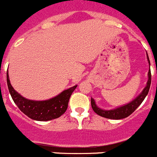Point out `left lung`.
Here are the masks:
<instances>
[{"label":"left lung","instance_id":"1","mask_svg":"<svg viewBox=\"0 0 157 157\" xmlns=\"http://www.w3.org/2000/svg\"><path fill=\"white\" fill-rule=\"evenodd\" d=\"M147 55V60L149 65V70L148 72V81H147L146 86L145 88L143 89V90L141 91V94L135 98L132 101L129 102L128 104L124 105H122L120 107H118L116 109H111V110H105L96 105L95 100L91 98V106L94 112L99 116H102V117L107 118V119H112V120H121V119H124V118L128 117L130 115H131L134 111L137 109L138 106L142 103V101L145 98L148 93H149V88H150L151 85V71H150V61H149V56H148V53L146 52Z\"/></svg>","mask_w":157,"mask_h":157}]
</instances>
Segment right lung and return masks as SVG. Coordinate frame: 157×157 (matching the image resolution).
<instances>
[{"instance_id":"add662e5","label":"right lung","mask_w":157,"mask_h":157,"mask_svg":"<svg viewBox=\"0 0 157 157\" xmlns=\"http://www.w3.org/2000/svg\"><path fill=\"white\" fill-rule=\"evenodd\" d=\"M7 84L12 98L17 107L29 118L37 121H48L59 118L66 112L71 95L77 85L65 90L57 96L45 101H33L25 98L16 92L11 85L8 71Z\"/></svg>"}]
</instances>
